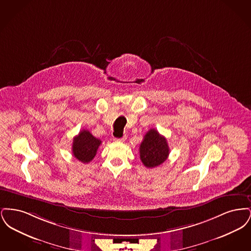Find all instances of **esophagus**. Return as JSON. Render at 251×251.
Instances as JSON below:
<instances>
[{
	"instance_id": "obj_1",
	"label": "esophagus",
	"mask_w": 251,
	"mask_h": 251,
	"mask_svg": "<svg viewBox=\"0 0 251 251\" xmlns=\"http://www.w3.org/2000/svg\"><path fill=\"white\" fill-rule=\"evenodd\" d=\"M125 139H126V136H123L121 138H115V140L119 141V142H123V141H125Z\"/></svg>"
}]
</instances>
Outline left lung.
<instances>
[{
	"label": "left lung",
	"instance_id": "obj_1",
	"mask_svg": "<svg viewBox=\"0 0 251 251\" xmlns=\"http://www.w3.org/2000/svg\"><path fill=\"white\" fill-rule=\"evenodd\" d=\"M140 160L144 166L153 168L162 165L169 155V148L165 136L155 129H151L144 136L139 148Z\"/></svg>",
	"mask_w": 251,
	"mask_h": 251
}]
</instances>
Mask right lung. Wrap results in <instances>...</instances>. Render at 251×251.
<instances>
[{
    "instance_id": "add662e5",
    "label": "right lung",
    "mask_w": 251,
    "mask_h": 251,
    "mask_svg": "<svg viewBox=\"0 0 251 251\" xmlns=\"http://www.w3.org/2000/svg\"><path fill=\"white\" fill-rule=\"evenodd\" d=\"M101 141L93 136L90 131L83 130L73 138L72 154L84 164H88L95 157Z\"/></svg>"
}]
</instances>
